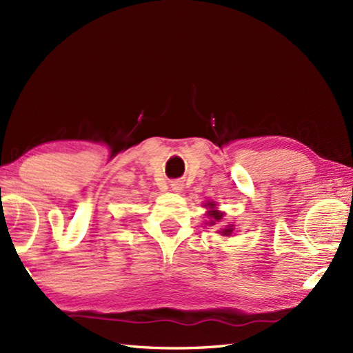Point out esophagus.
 Segmentation results:
<instances>
[{
	"instance_id": "34e87169",
	"label": "esophagus",
	"mask_w": 353,
	"mask_h": 353,
	"mask_svg": "<svg viewBox=\"0 0 353 353\" xmlns=\"http://www.w3.org/2000/svg\"><path fill=\"white\" fill-rule=\"evenodd\" d=\"M183 190V183L181 181H174L171 182V191L172 192H181Z\"/></svg>"
}]
</instances>
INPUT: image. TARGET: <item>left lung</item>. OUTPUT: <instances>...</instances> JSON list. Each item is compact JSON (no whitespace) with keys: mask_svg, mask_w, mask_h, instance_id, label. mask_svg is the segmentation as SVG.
I'll return each instance as SVG.
<instances>
[{"mask_svg":"<svg viewBox=\"0 0 353 353\" xmlns=\"http://www.w3.org/2000/svg\"><path fill=\"white\" fill-rule=\"evenodd\" d=\"M205 206L209 208V211L206 212V215L209 216V221H208L209 226H215V224H219L223 220L224 214L216 209L215 201H208V203H205ZM219 234L223 236H230L232 234H234V226H232V224H228L226 228L219 230Z\"/></svg>","mask_w":353,"mask_h":353,"instance_id":"1","label":"left lung"}]
</instances>
